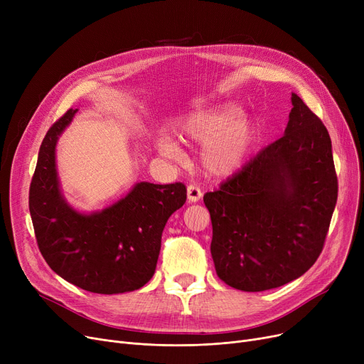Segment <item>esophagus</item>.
<instances>
[{"label":"esophagus","mask_w":364,"mask_h":364,"mask_svg":"<svg viewBox=\"0 0 364 364\" xmlns=\"http://www.w3.org/2000/svg\"><path fill=\"white\" fill-rule=\"evenodd\" d=\"M200 198H202V190L199 188V186L190 184L187 187V200L190 203H195V202H199Z\"/></svg>","instance_id":"34e87169"}]
</instances>
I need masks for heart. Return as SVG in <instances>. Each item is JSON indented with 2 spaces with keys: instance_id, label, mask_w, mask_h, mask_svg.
Returning a JSON list of instances; mask_svg holds the SVG:
<instances>
[{
  "instance_id": "obj_1",
  "label": "heart",
  "mask_w": 364,
  "mask_h": 364,
  "mask_svg": "<svg viewBox=\"0 0 364 364\" xmlns=\"http://www.w3.org/2000/svg\"><path fill=\"white\" fill-rule=\"evenodd\" d=\"M236 113L237 109L232 105H215L198 109L177 122V131L184 141L203 143L200 161L214 176L230 174L240 168L254 146L252 121L245 114L235 119ZM158 147L168 158L181 156L178 143L169 136L159 137Z\"/></svg>"
}]
</instances>
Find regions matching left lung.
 I'll list each match as a JSON object with an SVG mask.
<instances>
[{
    "mask_svg": "<svg viewBox=\"0 0 364 364\" xmlns=\"http://www.w3.org/2000/svg\"><path fill=\"white\" fill-rule=\"evenodd\" d=\"M284 136L203 196L218 277L235 289L279 288L323 251L338 199L326 127L296 94Z\"/></svg>",
    "mask_w": 364,
    "mask_h": 364,
    "instance_id": "obj_1",
    "label": "left lung"
}]
</instances>
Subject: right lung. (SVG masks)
I'll use <instances>...</instances> for the list:
<instances>
[{"instance_id":"add662e5","label":"right lung","mask_w":364,"mask_h":364,"mask_svg":"<svg viewBox=\"0 0 364 364\" xmlns=\"http://www.w3.org/2000/svg\"><path fill=\"white\" fill-rule=\"evenodd\" d=\"M69 109L47 131L29 187V211L40 252L50 269L94 294L140 289L155 274L168 218L187 198L183 183H139L100 213L75 211L60 193L55 143L70 124Z\"/></svg>"}]
</instances>
